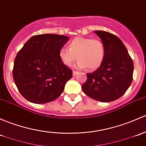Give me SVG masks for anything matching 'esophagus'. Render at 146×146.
<instances>
[{
	"mask_svg": "<svg viewBox=\"0 0 146 146\" xmlns=\"http://www.w3.org/2000/svg\"><path fill=\"white\" fill-rule=\"evenodd\" d=\"M78 73V71H75V70H73V76H76Z\"/></svg>",
	"mask_w": 146,
	"mask_h": 146,
	"instance_id": "34e87169",
	"label": "esophagus"
}]
</instances>
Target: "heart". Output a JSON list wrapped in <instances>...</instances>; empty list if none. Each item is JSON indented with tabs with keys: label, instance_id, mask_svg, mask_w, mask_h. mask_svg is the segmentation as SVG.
Returning <instances> with one entry per match:
<instances>
[{
	"label": "heart",
	"instance_id": "b5f03b06",
	"mask_svg": "<svg viewBox=\"0 0 146 146\" xmlns=\"http://www.w3.org/2000/svg\"><path fill=\"white\" fill-rule=\"evenodd\" d=\"M105 53V46L100 40L78 37L69 42L68 49H61L59 56L66 66H71L78 59V68L94 70L101 66Z\"/></svg>",
	"mask_w": 146,
	"mask_h": 146
}]
</instances>
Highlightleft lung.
Here are the masks:
<instances>
[{"instance_id":"1","label":"left lung","mask_w":146,"mask_h":146,"mask_svg":"<svg viewBox=\"0 0 146 146\" xmlns=\"http://www.w3.org/2000/svg\"><path fill=\"white\" fill-rule=\"evenodd\" d=\"M105 46V56L97 70L87 73L82 86L84 93L101 102L119 99L126 92L133 80L134 63L127 48L118 37L103 31H94Z\"/></svg>"}]
</instances>
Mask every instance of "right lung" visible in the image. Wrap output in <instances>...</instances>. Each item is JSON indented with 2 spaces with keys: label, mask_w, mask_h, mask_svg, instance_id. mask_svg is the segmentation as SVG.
Here are the masks:
<instances>
[{
  "label": "right lung",
  "mask_w": 146,
  "mask_h": 146,
  "mask_svg": "<svg viewBox=\"0 0 146 146\" xmlns=\"http://www.w3.org/2000/svg\"><path fill=\"white\" fill-rule=\"evenodd\" d=\"M68 36L36 35L19 51L14 62L13 79L20 94L34 104H46L57 99L72 70L59 59L60 50Z\"/></svg>",
  "instance_id": "1"
}]
</instances>
